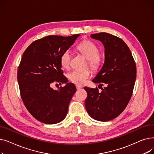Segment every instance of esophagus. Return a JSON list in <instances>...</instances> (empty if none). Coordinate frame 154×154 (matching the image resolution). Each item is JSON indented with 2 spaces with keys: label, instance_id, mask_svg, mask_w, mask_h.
<instances>
[{
  "label": "esophagus",
  "instance_id": "1",
  "mask_svg": "<svg viewBox=\"0 0 154 154\" xmlns=\"http://www.w3.org/2000/svg\"><path fill=\"white\" fill-rule=\"evenodd\" d=\"M82 88V87L81 86H80V85H76V88L77 90H79V89H80V88Z\"/></svg>",
  "mask_w": 154,
  "mask_h": 154
}]
</instances>
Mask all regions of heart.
I'll list each match as a JSON object with an SVG mask.
<instances>
[{"label": "heart", "mask_w": 154, "mask_h": 154, "mask_svg": "<svg viewBox=\"0 0 154 154\" xmlns=\"http://www.w3.org/2000/svg\"><path fill=\"white\" fill-rule=\"evenodd\" d=\"M77 49L88 59L89 66L95 69L100 66L102 59L99 54V48L95 43L90 40H85L77 46ZM72 54L69 50L65 51L60 55V63L66 69H69L70 66ZM91 72L88 70H73L68 74V79L70 82L77 85L84 84L87 79L89 78Z\"/></svg>", "instance_id": "obj_1"}]
</instances>
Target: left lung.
I'll return each mask as SVG.
<instances>
[{
	"mask_svg": "<svg viewBox=\"0 0 154 154\" xmlns=\"http://www.w3.org/2000/svg\"><path fill=\"white\" fill-rule=\"evenodd\" d=\"M91 37L100 41L105 48L103 66L92 82L107 86L102 88L101 92L97 87H84L87 93L85 106L92 118L107 122L118 117L130 100L136 79V65L123 40L106 32Z\"/></svg>",
	"mask_w": 154,
	"mask_h": 154,
	"instance_id": "1",
	"label": "left lung"
}]
</instances>
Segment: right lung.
I'll use <instances>...</instances> for the list:
<instances>
[{"label": "right lung", "mask_w": 154, "mask_h": 154, "mask_svg": "<svg viewBox=\"0 0 154 154\" xmlns=\"http://www.w3.org/2000/svg\"><path fill=\"white\" fill-rule=\"evenodd\" d=\"M79 36H46L32 42L23 54L17 71L20 95L28 111L40 122L54 124L67 116L76 88L63 75L60 57ZM54 82L66 85L54 90L50 87Z\"/></svg>", "instance_id": "add662e5"}]
</instances>
